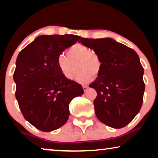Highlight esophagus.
<instances>
[{"instance_id": "esophagus-1", "label": "esophagus", "mask_w": 158, "mask_h": 158, "mask_svg": "<svg viewBox=\"0 0 158 158\" xmlns=\"http://www.w3.org/2000/svg\"><path fill=\"white\" fill-rule=\"evenodd\" d=\"M83 90H84V91H86V90H88V87L87 85H83Z\"/></svg>"}]
</instances>
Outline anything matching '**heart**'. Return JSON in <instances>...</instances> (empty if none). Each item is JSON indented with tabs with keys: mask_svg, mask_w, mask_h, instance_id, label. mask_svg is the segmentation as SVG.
I'll return each instance as SVG.
<instances>
[{
	"mask_svg": "<svg viewBox=\"0 0 158 158\" xmlns=\"http://www.w3.org/2000/svg\"><path fill=\"white\" fill-rule=\"evenodd\" d=\"M67 56H58L57 63L60 72L68 80H73L77 73L76 77L79 83H87L92 77L96 78L102 70V61L98 54L85 45L76 44L73 45L67 52Z\"/></svg>",
	"mask_w": 158,
	"mask_h": 158,
	"instance_id": "b5f03b06",
	"label": "heart"
}]
</instances>
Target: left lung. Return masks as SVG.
I'll use <instances>...</instances> for the list:
<instances>
[{
    "mask_svg": "<svg viewBox=\"0 0 158 158\" xmlns=\"http://www.w3.org/2000/svg\"><path fill=\"white\" fill-rule=\"evenodd\" d=\"M78 42L94 49L102 61L101 74L89 85L97 92V118L112 128L124 127L139 113L143 101L144 68L139 56L111 38H81Z\"/></svg>",
    "mask_w": 158,
    "mask_h": 158,
    "instance_id": "8db88e82",
    "label": "left lung"
}]
</instances>
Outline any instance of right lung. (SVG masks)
Returning a JSON list of instances; mask_svg holds the SVG:
<instances>
[{"mask_svg":"<svg viewBox=\"0 0 158 158\" xmlns=\"http://www.w3.org/2000/svg\"><path fill=\"white\" fill-rule=\"evenodd\" d=\"M79 39L73 34L39 36L17 57L15 95L23 117L39 130L63 126L70 101L83 94L81 84L65 78L57 63L58 56Z\"/></svg>","mask_w":158,"mask_h":158,"instance_id":"right-lung-1","label":"right lung"}]
</instances>
